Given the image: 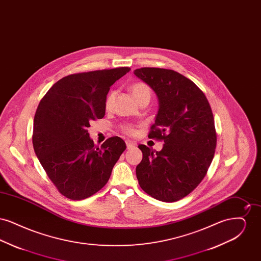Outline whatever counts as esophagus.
Instances as JSON below:
<instances>
[{"mask_svg": "<svg viewBox=\"0 0 261 261\" xmlns=\"http://www.w3.org/2000/svg\"><path fill=\"white\" fill-rule=\"evenodd\" d=\"M125 143H126V147H127V149H132V148L136 147V144H135L134 142L130 141V140H126V141H125Z\"/></svg>", "mask_w": 261, "mask_h": 261, "instance_id": "34e87169", "label": "esophagus"}]
</instances>
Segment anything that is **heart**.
Returning <instances> with one entry per match:
<instances>
[{
    "label": "heart",
    "instance_id": "heart-1",
    "mask_svg": "<svg viewBox=\"0 0 261 261\" xmlns=\"http://www.w3.org/2000/svg\"><path fill=\"white\" fill-rule=\"evenodd\" d=\"M130 91L132 93V96L134 97V99H136L137 102L143 99H149L150 96H151L150 88L147 84L143 83V82L134 83L130 88ZM114 96H115V92L114 91H112L108 95V97L106 99V103H105L107 110H110L112 108V101H113V99H114ZM123 129H124L125 132L128 133V134H133L135 132L134 128L132 126H130V125H126V126L123 127Z\"/></svg>",
    "mask_w": 261,
    "mask_h": 261
}]
</instances>
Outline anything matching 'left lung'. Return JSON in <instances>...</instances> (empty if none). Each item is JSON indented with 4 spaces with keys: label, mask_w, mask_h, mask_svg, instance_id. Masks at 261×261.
Segmentation results:
<instances>
[{
    "label": "left lung",
    "mask_w": 261,
    "mask_h": 261,
    "mask_svg": "<svg viewBox=\"0 0 261 261\" xmlns=\"http://www.w3.org/2000/svg\"><path fill=\"white\" fill-rule=\"evenodd\" d=\"M134 74L158 96L149 138L164 142L161 151L139 145V185L155 199L177 201L198 187L214 156L217 138L210 102L192 80L171 69L142 67Z\"/></svg>",
    "instance_id": "8db88e82"
}]
</instances>
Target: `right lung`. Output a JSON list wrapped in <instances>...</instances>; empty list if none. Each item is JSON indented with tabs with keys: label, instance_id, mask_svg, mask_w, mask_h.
Here are the masks:
<instances>
[{
	"label": "right lung",
	"instance_id": "add662e5",
	"mask_svg": "<svg viewBox=\"0 0 261 261\" xmlns=\"http://www.w3.org/2000/svg\"><path fill=\"white\" fill-rule=\"evenodd\" d=\"M130 71L117 67L65 76L41 99L34 116L33 148L59 192L79 200L105 186L126 149L119 137L100 147L89 137L90 121L106 113V99L113 83Z\"/></svg>",
	"mask_w": 261,
	"mask_h": 261
}]
</instances>
